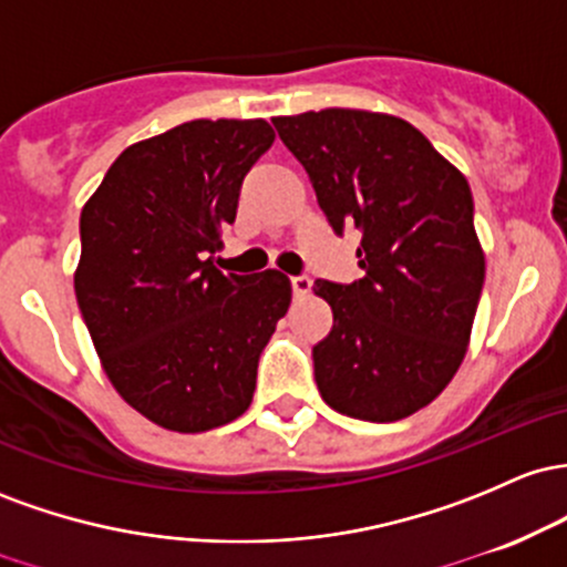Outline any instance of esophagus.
<instances>
[{
    "label": "esophagus",
    "mask_w": 567,
    "mask_h": 567,
    "mask_svg": "<svg viewBox=\"0 0 567 567\" xmlns=\"http://www.w3.org/2000/svg\"><path fill=\"white\" fill-rule=\"evenodd\" d=\"M310 286H313V281H310L308 276H291V291H295L297 297L308 295V291H310Z\"/></svg>",
    "instance_id": "esophagus-1"
}]
</instances>
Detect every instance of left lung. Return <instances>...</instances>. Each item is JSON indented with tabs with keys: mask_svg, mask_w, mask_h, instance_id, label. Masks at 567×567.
I'll return each mask as SVG.
<instances>
[{
	"mask_svg": "<svg viewBox=\"0 0 567 567\" xmlns=\"http://www.w3.org/2000/svg\"><path fill=\"white\" fill-rule=\"evenodd\" d=\"M337 235L353 225L364 276L316 281L332 332L313 348L323 402L393 423L434 402L466 355L485 284L466 176L391 114L321 110L272 120Z\"/></svg>",
	"mask_w": 567,
	"mask_h": 567,
	"instance_id": "left-lung-1",
	"label": "left lung"
}]
</instances>
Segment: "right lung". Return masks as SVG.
Listing matches in <instances>:
<instances>
[{
  "label": "right lung",
  "instance_id": "1",
  "mask_svg": "<svg viewBox=\"0 0 567 567\" xmlns=\"http://www.w3.org/2000/svg\"><path fill=\"white\" fill-rule=\"evenodd\" d=\"M272 138L265 120H189L128 146L82 208V318L120 396L163 429L244 415L289 308L278 270L225 276L212 259Z\"/></svg>",
  "mask_w": 567,
  "mask_h": 567
}]
</instances>
